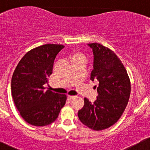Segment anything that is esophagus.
I'll return each instance as SVG.
<instances>
[{
    "instance_id": "34e87169",
    "label": "esophagus",
    "mask_w": 150,
    "mask_h": 150,
    "mask_svg": "<svg viewBox=\"0 0 150 150\" xmlns=\"http://www.w3.org/2000/svg\"><path fill=\"white\" fill-rule=\"evenodd\" d=\"M74 97H75L74 96H71V95H68V99H69V100H71V99H73Z\"/></svg>"
}]
</instances>
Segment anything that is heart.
<instances>
[{"label": "heart", "mask_w": 150, "mask_h": 150, "mask_svg": "<svg viewBox=\"0 0 150 150\" xmlns=\"http://www.w3.org/2000/svg\"><path fill=\"white\" fill-rule=\"evenodd\" d=\"M73 61L74 60H77V59H85L86 60V56L84 53L79 52V51H77V52H75L73 54Z\"/></svg>", "instance_id": "b5f03b06"}]
</instances>
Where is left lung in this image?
I'll list each match as a JSON object with an SVG mask.
<instances>
[{
  "instance_id": "1",
  "label": "left lung",
  "mask_w": 150,
  "mask_h": 150,
  "mask_svg": "<svg viewBox=\"0 0 150 150\" xmlns=\"http://www.w3.org/2000/svg\"><path fill=\"white\" fill-rule=\"evenodd\" d=\"M88 45L94 53L90 79L99 81L98 96L94 103L85 98L77 114L84 125L98 131L112 126L120 118L128 103L131 86L126 69L112 50L98 43Z\"/></svg>"
}]
</instances>
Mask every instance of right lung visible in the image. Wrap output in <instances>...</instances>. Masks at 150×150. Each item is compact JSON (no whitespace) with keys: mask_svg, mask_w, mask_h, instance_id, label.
<instances>
[{"mask_svg":"<svg viewBox=\"0 0 150 150\" xmlns=\"http://www.w3.org/2000/svg\"><path fill=\"white\" fill-rule=\"evenodd\" d=\"M65 46L46 44L28 51L15 68L11 81L13 101L20 116L35 126L48 125L56 120L67 99L44 85L49 83L56 55Z\"/></svg>","mask_w":150,"mask_h":150,"instance_id":"right-lung-1","label":"right lung"}]
</instances>
